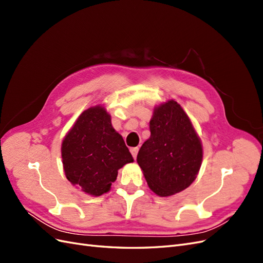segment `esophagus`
<instances>
[{"label": "esophagus", "instance_id": "1", "mask_svg": "<svg viewBox=\"0 0 263 263\" xmlns=\"http://www.w3.org/2000/svg\"><path fill=\"white\" fill-rule=\"evenodd\" d=\"M138 150H139V148H138V147H134V148H130V153H132V155H133L134 159H136V157H137V154H138Z\"/></svg>", "mask_w": 263, "mask_h": 263}]
</instances>
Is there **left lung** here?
I'll use <instances>...</instances> for the list:
<instances>
[{"label": "left lung", "instance_id": "8db88e82", "mask_svg": "<svg viewBox=\"0 0 263 263\" xmlns=\"http://www.w3.org/2000/svg\"><path fill=\"white\" fill-rule=\"evenodd\" d=\"M149 127L151 135L142 144L137 162L157 195L179 193L192 184L200 171L201 139L186 113L173 100L155 107Z\"/></svg>", "mask_w": 263, "mask_h": 263}]
</instances>
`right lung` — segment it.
Listing matches in <instances>:
<instances>
[{
	"label": "right lung",
	"mask_w": 263,
	"mask_h": 263,
	"mask_svg": "<svg viewBox=\"0 0 263 263\" xmlns=\"http://www.w3.org/2000/svg\"><path fill=\"white\" fill-rule=\"evenodd\" d=\"M61 157L67 179L82 192H108L118 170L134 159L123 137L112 126L106 109L97 105L78 117L62 140Z\"/></svg>",
	"instance_id": "1"
}]
</instances>
